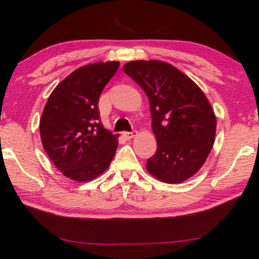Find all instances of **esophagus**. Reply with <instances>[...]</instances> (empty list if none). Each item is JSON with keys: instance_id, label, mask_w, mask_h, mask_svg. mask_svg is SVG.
I'll use <instances>...</instances> for the list:
<instances>
[{"instance_id": "1", "label": "esophagus", "mask_w": 259, "mask_h": 259, "mask_svg": "<svg viewBox=\"0 0 259 259\" xmlns=\"http://www.w3.org/2000/svg\"><path fill=\"white\" fill-rule=\"evenodd\" d=\"M137 135H138V131H136V130L131 131V133H123V137H124L125 139H128V140L135 138Z\"/></svg>"}]
</instances>
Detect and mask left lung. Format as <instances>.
<instances>
[{"label": "left lung", "mask_w": 259, "mask_h": 259, "mask_svg": "<svg viewBox=\"0 0 259 259\" xmlns=\"http://www.w3.org/2000/svg\"><path fill=\"white\" fill-rule=\"evenodd\" d=\"M148 96L156 154L146 168L157 180L179 184L189 180L214 144L217 118L199 86L189 76L160 60H133L123 66Z\"/></svg>", "instance_id": "obj_1"}]
</instances>
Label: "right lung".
I'll use <instances>...</instances> for the list:
<instances>
[{
	"mask_svg": "<svg viewBox=\"0 0 259 259\" xmlns=\"http://www.w3.org/2000/svg\"><path fill=\"white\" fill-rule=\"evenodd\" d=\"M119 62L84 65L49 95L39 129L44 148L63 175L89 182L103 174L118 147L119 135L101 123L99 100Z\"/></svg>",
	"mask_w": 259,
	"mask_h": 259,
	"instance_id": "obj_1",
	"label": "right lung"
}]
</instances>
